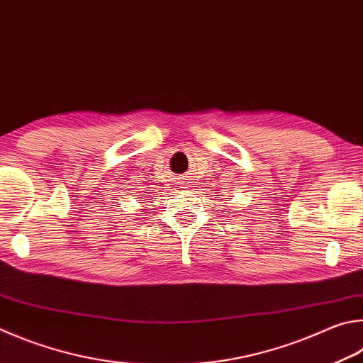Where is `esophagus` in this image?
Wrapping results in <instances>:
<instances>
[{
    "label": "esophagus",
    "instance_id": "1",
    "mask_svg": "<svg viewBox=\"0 0 363 363\" xmlns=\"http://www.w3.org/2000/svg\"><path fill=\"white\" fill-rule=\"evenodd\" d=\"M177 179H179V177H177Z\"/></svg>",
    "mask_w": 363,
    "mask_h": 363
}]
</instances>
